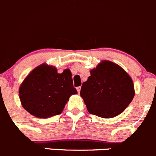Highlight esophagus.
<instances>
[{"label":"esophagus","instance_id":"esophagus-1","mask_svg":"<svg viewBox=\"0 0 156 156\" xmlns=\"http://www.w3.org/2000/svg\"><path fill=\"white\" fill-rule=\"evenodd\" d=\"M77 91H78V93H80V91H81V86L77 87Z\"/></svg>","mask_w":156,"mask_h":156}]
</instances>
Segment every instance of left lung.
<instances>
[{
    "label": "left lung",
    "mask_w": 156,
    "mask_h": 156,
    "mask_svg": "<svg viewBox=\"0 0 156 156\" xmlns=\"http://www.w3.org/2000/svg\"><path fill=\"white\" fill-rule=\"evenodd\" d=\"M90 73L80 92L88 112L105 119L121 114L135 95L130 76L109 61L101 62Z\"/></svg>",
    "instance_id": "8db88e82"
}]
</instances>
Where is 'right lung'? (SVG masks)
Returning a JSON list of instances; mask_svg holds the SVG:
<instances>
[{
	"mask_svg": "<svg viewBox=\"0 0 156 156\" xmlns=\"http://www.w3.org/2000/svg\"><path fill=\"white\" fill-rule=\"evenodd\" d=\"M77 93L69 70L58 74L56 68L46 65L34 68L19 88L24 108L38 118L61 114L70 96Z\"/></svg>",
	"mask_w": 156,
	"mask_h": 156,
	"instance_id": "add662e5",
	"label": "right lung"
}]
</instances>
